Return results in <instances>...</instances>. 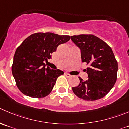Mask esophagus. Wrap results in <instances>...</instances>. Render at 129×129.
Masks as SVG:
<instances>
[{
    "label": "esophagus",
    "instance_id": "1",
    "mask_svg": "<svg viewBox=\"0 0 129 129\" xmlns=\"http://www.w3.org/2000/svg\"><path fill=\"white\" fill-rule=\"evenodd\" d=\"M66 74V76H67V77H71V75H70V74H69L67 73V72H66V74Z\"/></svg>",
    "mask_w": 129,
    "mask_h": 129
}]
</instances>
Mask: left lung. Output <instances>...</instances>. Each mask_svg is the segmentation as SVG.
Returning <instances> with one entry per match:
<instances>
[{
  "instance_id": "left-lung-1",
  "label": "left lung",
  "mask_w": 129,
  "mask_h": 129,
  "mask_svg": "<svg viewBox=\"0 0 129 129\" xmlns=\"http://www.w3.org/2000/svg\"><path fill=\"white\" fill-rule=\"evenodd\" d=\"M72 42L81 49V59L89 67L85 69L88 79L72 87L79 98L94 101L105 96L113 88L117 79L118 63L110 47L93 35L71 37Z\"/></svg>"
}]
</instances>
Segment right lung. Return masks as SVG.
I'll list each match as a JSON object with an SVG mask.
<instances>
[{
	"label": "right lung",
	"mask_w": 129,
	"mask_h": 129,
	"mask_svg": "<svg viewBox=\"0 0 129 129\" xmlns=\"http://www.w3.org/2000/svg\"><path fill=\"white\" fill-rule=\"evenodd\" d=\"M70 36L53 33H36L23 41L14 56L12 73L21 92L35 98L48 96L57 78L64 72L59 69L45 68L51 54L59 45L68 42Z\"/></svg>",
	"instance_id": "right-lung-1"
}]
</instances>
